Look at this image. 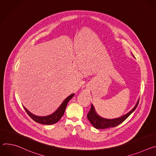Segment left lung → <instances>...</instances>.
<instances>
[{
    "instance_id": "8db88e82",
    "label": "left lung",
    "mask_w": 156,
    "mask_h": 156,
    "mask_svg": "<svg viewBox=\"0 0 156 156\" xmlns=\"http://www.w3.org/2000/svg\"><path fill=\"white\" fill-rule=\"evenodd\" d=\"M133 57H134V55H133ZM139 101L140 99H138L134 108L130 110L126 115L114 119H106L100 117L99 115H98V114H97L94 106L93 105V104H91V107L90 112H88L87 115V118L90 120V123L94 126V127L96 129H105L108 128L115 127L122 123L123 121H125L131 114L132 112H134L139 104Z\"/></svg>"
}]
</instances>
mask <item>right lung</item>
<instances>
[{"label": "right lung", "instance_id": "1", "mask_svg": "<svg viewBox=\"0 0 156 156\" xmlns=\"http://www.w3.org/2000/svg\"><path fill=\"white\" fill-rule=\"evenodd\" d=\"M74 95L75 94H72L69 97L66 98L62 103V104L60 105V107L57 108V110H55V112H54L52 114L46 116V117L36 116L31 114L30 112H29V111L25 107H23L26 112H27V114H28V115L36 122L39 123L43 125H52L57 123L58 121H59V120L63 115L66 105H67L69 101L73 97Z\"/></svg>", "mask_w": 156, "mask_h": 156}]
</instances>
